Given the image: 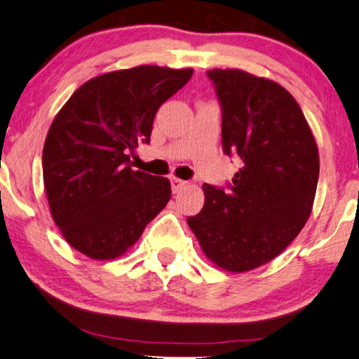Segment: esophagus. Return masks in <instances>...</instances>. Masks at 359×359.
<instances>
[{
  "mask_svg": "<svg viewBox=\"0 0 359 359\" xmlns=\"http://www.w3.org/2000/svg\"><path fill=\"white\" fill-rule=\"evenodd\" d=\"M170 184H172V191L176 194V192H180L181 189H183V187L187 184L186 181H183V180H180V178H170Z\"/></svg>",
  "mask_w": 359,
  "mask_h": 359,
  "instance_id": "1",
  "label": "esophagus"
}]
</instances>
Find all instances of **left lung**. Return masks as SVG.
Instances as JSON below:
<instances>
[{"label":"left lung","mask_w":359,"mask_h":359,"mask_svg":"<svg viewBox=\"0 0 359 359\" xmlns=\"http://www.w3.org/2000/svg\"><path fill=\"white\" fill-rule=\"evenodd\" d=\"M222 151L242 168L224 187L203 184L187 224L210 261L246 272L272 261L307 222L320 175L312 130L290 92L242 69H211Z\"/></svg>","instance_id":"left-lung-1"}]
</instances>
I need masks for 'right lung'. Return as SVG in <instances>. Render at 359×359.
Returning <instances> with one entry per match:
<instances>
[{
  "label": "right lung",
  "instance_id": "obj_1",
  "mask_svg": "<svg viewBox=\"0 0 359 359\" xmlns=\"http://www.w3.org/2000/svg\"><path fill=\"white\" fill-rule=\"evenodd\" d=\"M192 74L154 65L102 74L55 116L43 149L44 189L55 224L82 255L119 257L165 208L170 181L133 172L128 151L149 143L157 109Z\"/></svg>",
  "mask_w": 359,
  "mask_h": 359
}]
</instances>
